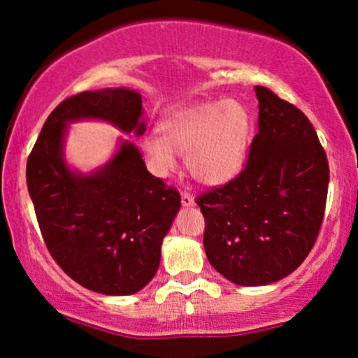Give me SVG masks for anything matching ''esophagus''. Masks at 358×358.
Returning a JSON list of instances; mask_svg holds the SVG:
<instances>
[{"label":"esophagus","mask_w":358,"mask_h":358,"mask_svg":"<svg viewBox=\"0 0 358 358\" xmlns=\"http://www.w3.org/2000/svg\"><path fill=\"white\" fill-rule=\"evenodd\" d=\"M182 205L183 207H193L195 205V199H193V195H190V193H182Z\"/></svg>","instance_id":"1"}]
</instances>
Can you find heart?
<instances>
[{
  "mask_svg": "<svg viewBox=\"0 0 358 358\" xmlns=\"http://www.w3.org/2000/svg\"><path fill=\"white\" fill-rule=\"evenodd\" d=\"M158 133L159 136L141 141L148 166L156 176L173 173L180 153L196 182L220 187L236 178L245 165L252 117L241 102L203 101L168 110Z\"/></svg>",
  "mask_w": 358,
  "mask_h": 358,
  "instance_id": "heart-1",
  "label": "heart"
}]
</instances>
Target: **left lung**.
Wrapping results in <instances>:
<instances>
[{
	"label": "left lung",
	"instance_id": "8db88e82",
	"mask_svg": "<svg viewBox=\"0 0 358 358\" xmlns=\"http://www.w3.org/2000/svg\"><path fill=\"white\" fill-rule=\"evenodd\" d=\"M254 90L259 133L245 168L196 199L208 262L239 286L276 282L305 261L322 227L330 180L310 119L273 90Z\"/></svg>",
	"mask_w": 358,
	"mask_h": 358
}]
</instances>
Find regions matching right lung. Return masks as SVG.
Segmentation results:
<instances>
[{
  "label": "right lung",
  "mask_w": 358,
  "mask_h": 358,
  "mask_svg": "<svg viewBox=\"0 0 358 358\" xmlns=\"http://www.w3.org/2000/svg\"><path fill=\"white\" fill-rule=\"evenodd\" d=\"M82 119L106 121L134 136L146 131L136 90L69 97L52 110L28 156V193L47 249L73 281L109 296L134 294L158 271L163 237L182 199L146 170L139 150L126 139L97 170H72L64 141L67 126Z\"/></svg>",
  "instance_id": "1"
}]
</instances>
